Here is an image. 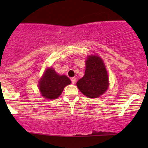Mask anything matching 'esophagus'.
<instances>
[{"instance_id": "obj_1", "label": "esophagus", "mask_w": 148, "mask_h": 148, "mask_svg": "<svg viewBox=\"0 0 148 148\" xmlns=\"http://www.w3.org/2000/svg\"><path fill=\"white\" fill-rule=\"evenodd\" d=\"M71 81H72V84H75L76 82V78H72V79H71Z\"/></svg>"}]
</instances>
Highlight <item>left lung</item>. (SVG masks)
<instances>
[{"label":"left lung","mask_w":148,"mask_h":148,"mask_svg":"<svg viewBox=\"0 0 148 148\" xmlns=\"http://www.w3.org/2000/svg\"><path fill=\"white\" fill-rule=\"evenodd\" d=\"M84 77L76 83L79 90L89 98H97L108 88V76L102 59L98 56H89L86 61Z\"/></svg>","instance_id":"obj_1"}]
</instances>
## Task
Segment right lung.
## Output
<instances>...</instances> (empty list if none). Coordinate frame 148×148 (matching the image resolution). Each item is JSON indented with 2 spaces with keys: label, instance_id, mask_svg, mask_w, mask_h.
<instances>
[{
  "label": "right lung",
  "instance_id": "obj_1",
  "mask_svg": "<svg viewBox=\"0 0 148 148\" xmlns=\"http://www.w3.org/2000/svg\"><path fill=\"white\" fill-rule=\"evenodd\" d=\"M70 84V79L67 76L59 75L54 69L49 67L40 79L39 89L45 99H55L60 95L64 88Z\"/></svg>",
  "mask_w": 148,
  "mask_h": 148
}]
</instances>
